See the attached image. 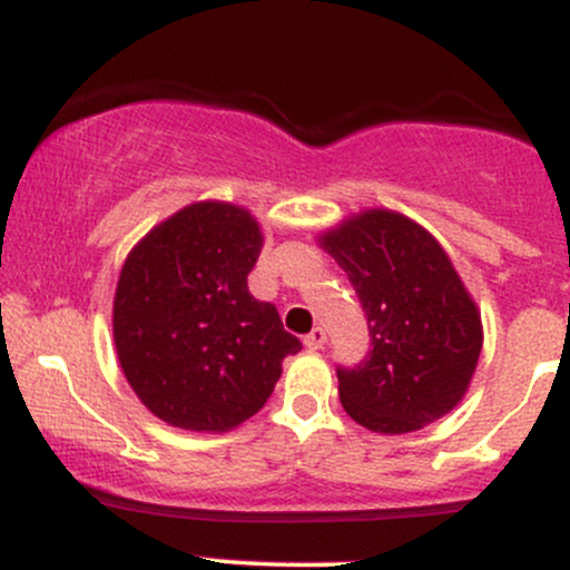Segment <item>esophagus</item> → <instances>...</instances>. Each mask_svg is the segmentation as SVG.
<instances>
[{"mask_svg":"<svg viewBox=\"0 0 570 570\" xmlns=\"http://www.w3.org/2000/svg\"><path fill=\"white\" fill-rule=\"evenodd\" d=\"M324 343H326V332L322 330V326H313V330L305 335V348L307 351L324 348Z\"/></svg>","mask_w":570,"mask_h":570,"instance_id":"esophagus-1","label":"esophagus"}]
</instances>
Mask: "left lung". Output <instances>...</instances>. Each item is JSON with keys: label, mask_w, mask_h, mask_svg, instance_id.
<instances>
[{"label": "left lung", "mask_w": 570, "mask_h": 570, "mask_svg": "<svg viewBox=\"0 0 570 570\" xmlns=\"http://www.w3.org/2000/svg\"><path fill=\"white\" fill-rule=\"evenodd\" d=\"M318 244L348 273L370 326V353L337 367L340 402L377 434L417 431L466 394L482 322L440 240L389 208H370Z\"/></svg>", "instance_id": "1"}]
</instances>
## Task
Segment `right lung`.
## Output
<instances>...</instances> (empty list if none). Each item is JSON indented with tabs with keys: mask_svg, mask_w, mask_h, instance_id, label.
Returning <instances> with one entry per match:
<instances>
[{
	"mask_svg": "<svg viewBox=\"0 0 570 570\" xmlns=\"http://www.w3.org/2000/svg\"><path fill=\"white\" fill-rule=\"evenodd\" d=\"M263 233L246 208L203 200L130 248L112 307L115 348L141 404L168 426L230 431L263 410L303 348L246 276Z\"/></svg>",
	"mask_w": 570,
	"mask_h": 570,
	"instance_id": "add662e5",
	"label": "right lung"
}]
</instances>
